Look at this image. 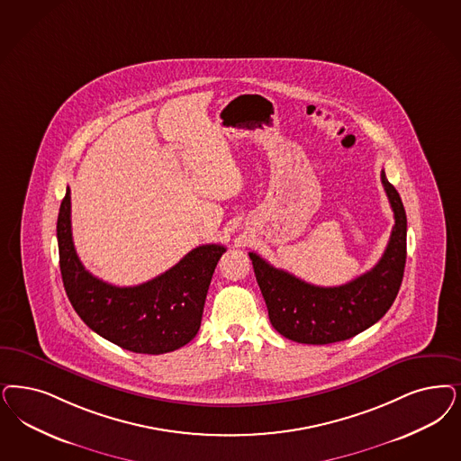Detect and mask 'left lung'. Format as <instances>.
Masks as SVG:
<instances>
[{
	"instance_id": "obj_1",
	"label": "left lung",
	"mask_w": 461,
	"mask_h": 461,
	"mask_svg": "<svg viewBox=\"0 0 461 461\" xmlns=\"http://www.w3.org/2000/svg\"><path fill=\"white\" fill-rule=\"evenodd\" d=\"M381 184L395 216L390 241L378 264L348 285L315 286L249 254L270 323L289 340L313 346L348 340L375 325L395 302L407 258V216L384 170Z\"/></svg>"
}]
</instances>
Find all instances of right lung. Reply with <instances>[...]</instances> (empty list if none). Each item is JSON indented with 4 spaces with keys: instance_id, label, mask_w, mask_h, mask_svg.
Masks as SVG:
<instances>
[{
    "instance_id": "obj_1",
    "label": "right lung",
    "mask_w": 461,
    "mask_h": 461,
    "mask_svg": "<svg viewBox=\"0 0 461 461\" xmlns=\"http://www.w3.org/2000/svg\"><path fill=\"white\" fill-rule=\"evenodd\" d=\"M58 245L64 289L75 312L100 337L140 354H165L191 342L201 327L212 272L226 252L222 245H201L148 283L112 286L85 269L77 255L69 187L59 207Z\"/></svg>"
}]
</instances>
